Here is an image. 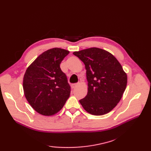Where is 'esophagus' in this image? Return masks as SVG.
<instances>
[{
    "label": "esophagus",
    "instance_id": "34e87169",
    "mask_svg": "<svg viewBox=\"0 0 151 151\" xmlns=\"http://www.w3.org/2000/svg\"><path fill=\"white\" fill-rule=\"evenodd\" d=\"M78 84H72L71 85V88L72 89H74V88H76V87L77 86H78Z\"/></svg>",
    "mask_w": 151,
    "mask_h": 151
}]
</instances>
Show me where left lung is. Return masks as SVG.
<instances>
[{"label": "left lung", "instance_id": "left-lung-1", "mask_svg": "<svg viewBox=\"0 0 151 151\" xmlns=\"http://www.w3.org/2000/svg\"><path fill=\"white\" fill-rule=\"evenodd\" d=\"M83 61L86 69L88 94L79 100L91 115L109 113L119 103L126 89L127 76L111 53L98 48L73 53Z\"/></svg>", "mask_w": 151, "mask_h": 151}]
</instances>
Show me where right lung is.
<instances>
[{
    "mask_svg": "<svg viewBox=\"0 0 151 151\" xmlns=\"http://www.w3.org/2000/svg\"><path fill=\"white\" fill-rule=\"evenodd\" d=\"M68 50L53 48L45 51L27 68L23 78L25 97L36 111L52 116L63 108L70 94V86L60 64Z\"/></svg>",
    "mask_w": 151,
    "mask_h": 151,
    "instance_id": "add662e5",
    "label": "right lung"
}]
</instances>
